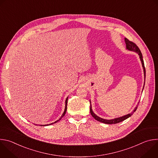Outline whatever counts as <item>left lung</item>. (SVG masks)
<instances>
[{"instance_id": "left-lung-1", "label": "left lung", "mask_w": 158, "mask_h": 158, "mask_svg": "<svg viewBox=\"0 0 158 158\" xmlns=\"http://www.w3.org/2000/svg\"><path fill=\"white\" fill-rule=\"evenodd\" d=\"M124 40H125V42H126V49L129 51H134L135 52H136L139 56V58H140V60L141 61V63H142V65H143V70H144V80H145V78H146V70H145V67H144V60H143V56H142V53L140 51V49H139V48L137 46V45L136 44H134V42L129 40L127 38H125L124 39ZM144 84H145V81H144ZM144 87H143V89H144ZM90 103H91V101H90ZM138 104H139V102H138ZM138 108V106H136V107H135V109H134V110L132 112H131V113L129 114H127L125 116H123L122 117H120V118H115V119H102L99 116H98L97 115H96L94 112L93 111V109H92V107H91V106H90V112H91V114L92 115V116L97 121H99V122H101V123H103L104 124H117V123H119L120 122H122L123 121H124L125 119H127L128 118H129L130 116H131L134 112Z\"/></svg>"}]
</instances>
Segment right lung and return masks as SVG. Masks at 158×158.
I'll return each instance as SVG.
<instances>
[{"instance_id":"obj_1","label":"right lung","mask_w":158,"mask_h":158,"mask_svg":"<svg viewBox=\"0 0 158 158\" xmlns=\"http://www.w3.org/2000/svg\"><path fill=\"white\" fill-rule=\"evenodd\" d=\"M67 99H68V97H67V98H66V99H65V109H64V112H63V114H62V115L60 116V119H58L57 121H55L54 123H51V124H46V125H40V126H49V125H51V124H54V123H57V122H58L59 121H60L61 119H62V117H64V115H65V112H66V110H67Z\"/></svg>"}]
</instances>
